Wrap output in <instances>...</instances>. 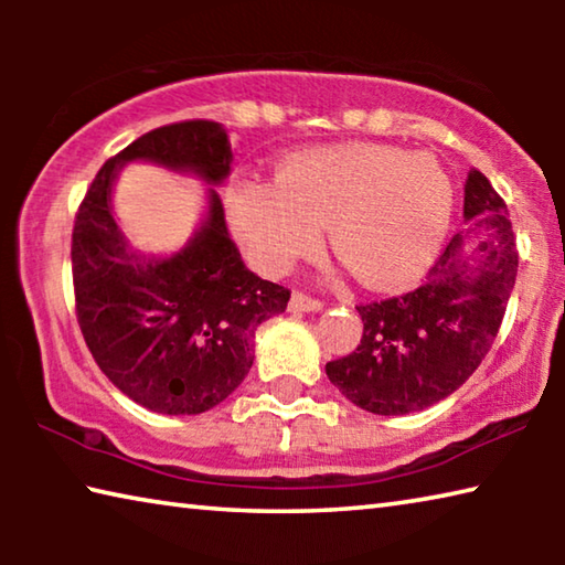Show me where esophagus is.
<instances>
[{
	"mask_svg": "<svg viewBox=\"0 0 565 565\" xmlns=\"http://www.w3.org/2000/svg\"><path fill=\"white\" fill-rule=\"evenodd\" d=\"M289 309H291L294 313L321 311V309H323V301L311 299V296H306V294H301V291H294V294H291V301H289Z\"/></svg>",
	"mask_w": 565,
	"mask_h": 565,
	"instance_id": "1",
	"label": "esophagus"
}]
</instances>
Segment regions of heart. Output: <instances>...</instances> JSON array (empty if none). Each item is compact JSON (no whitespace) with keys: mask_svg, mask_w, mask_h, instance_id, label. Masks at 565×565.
Wrapping results in <instances>:
<instances>
[{"mask_svg":"<svg viewBox=\"0 0 565 565\" xmlns=\"http://www.w3.org/2000/svg\"><path fill=\"white\" fill-rule=\"evenodd\" d=\"M454 184L424 151L337 145L299 151L274 184L242 181L228 226L256 269L281 274L313 252L329 226L337 259L371 289L416 281L441 248Z\"/></svg>","mask_w":565,"mask_h":565,"instance_id":"b5f03b06","label":"heart"}]
</instances>
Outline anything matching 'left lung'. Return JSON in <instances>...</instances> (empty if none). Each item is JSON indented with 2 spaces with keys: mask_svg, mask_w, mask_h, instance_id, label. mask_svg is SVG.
I'll use <instances>...</instances> for the list:
<instances>
[{
  "mask_svg": "<svg viewBox=\"0 0 565 565\" xmlns=\"http://www.w3.org/2000/svg\"><path fill=\"white\" fill-rule=\"evenodd\" d=\"M468 228L454 234L418 289L361 303L363 337L327 376L351 404L404 416L438 404L486 359L511 299L519 252L509 209L481 171L463 186Z\"/></svg>",
  "mask_w": 565,
  "mask_h": 565,
  "instance_id": "obj_1",
  "label": "left lung"
}]
</instances>
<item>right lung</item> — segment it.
Here are the masks:
<instances>
[{
  "label": "right lung",
  "instance_id": "1",
  "mask_svg": "<svg viewBox=\"0 0 565 565\" xmlns=\"http://www.w3.org/2000/svg\"><path fill=\"white\" fill-rule=\"evenodd\" d=\"M228 134L194 119L159 127L111 157L76 212L72 276L76 321L97 366L124 396L169 416L214 408L246 379L259 323L291 291L248 271L216 189L232 171ZM129 160L194 173L213 186L207 214L181 253H134L110 214V189Z\"/></svg>",
  "mask_w": 565,
  "mask_h": 565
}]
</instances>
